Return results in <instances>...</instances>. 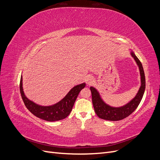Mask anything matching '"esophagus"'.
Listing matches in <instances>:
<instances>
[{
    "label": "esophagus",
    "mask_w": 160,
    "mask_h": 160,
    "mask_svg": "<svg viewBox=\"0 0 160 160\" xmlns=\"http://www.w3.org/2000/svg\"><path fill=\"white\" fill-rule=\"evenodd\" d=\"M93 82H94V79H93V77H91V76L87 77L86 83H87V84H88V85H91L92 83H93Z\"/></svg>",
    "instance_id": "34e87169"
}]
</instances>
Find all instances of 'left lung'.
Listing matches in <instances>:
<instances>
[{
    "label": "left lung",
    "mask_w": 160,
    "mask_h": 160,
    "mask_svg": "<svg viewBox=\"0 0 160 160\" xmlns=\"http://www.w3.org/2000/svg\"><path fill=\"white\" fill-rule=\"evenodd\" d=\"M130 54L133 58L139 67L140 77H141V86L138 93L134 98L125 105L121 107H112L106 103L101 98L99 92L93 87H91L90 89L92 95V102H93L95 112L101 119L108 121H119L127 118L136 109L138 106L141 102L146 89V78L142 64L135 55L131 51Z\"/></svg>",
    "instance_id": "left-lung-1"
}]
</instances>
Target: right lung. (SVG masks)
<instances>
[{
    "label": "right lung",
    "mask_w": 160,
    "mask_h": 160,
    "mask_svg": "<svg viewBox=\"0 0 160 160\" xmlns=\"http://www.w3.org/2000/svg\"><path fill=\"white\" fill-rule=\"evenodd\" d=\"M85 85V83H83L73 87L59 102L49 106L38 105L27 98L23 91L22 75L20 81V91L26 108L34 115L47 122H56L66 118L70 114L77 96Z\"/></svg>",
    "instance_id": "obj_1"
}]
</instances>
